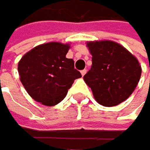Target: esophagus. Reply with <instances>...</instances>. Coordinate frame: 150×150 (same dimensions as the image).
<instances>
[{"mask_svg": "<svg viewBox=\"0 0 150 150\" xmlns=\"http://www.w3.org/2000/svg\"><path fill=\"white\" fill-rule=\"evenodd\" d=\"M86 73H87V70L86 69H84V70H82V71H81V74H82V76H85Z\"/></svg>", "mask_w": 150, "mask_h": 150, "instance_id": "1", "label": "esophagus"}]
</instances>
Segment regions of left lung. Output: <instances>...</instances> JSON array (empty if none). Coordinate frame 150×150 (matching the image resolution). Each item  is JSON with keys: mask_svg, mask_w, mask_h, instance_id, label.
Instances as JSON below:
<instances>
[{"mask_svg": "<svg viewBox=\"0 0 150 150\" xmlns=\"http://www.w3.org/2000/svg\"><path fill=\"white\" fill-rule=\"evenodd\" d=\"M92 65L84 80L98 103L115 106L131 96L140 80L142 69L137 59L113 41L88 42Z\"/></svg>", "mask_w": 150, "mask_h": 150, "instance_id": "8db88e82", "label": "left lung"}]
</instances>
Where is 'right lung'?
Returning a JSON list of instances; mask_svg holds the SVG:
<instances>
[{
    "instance_id": "add662e5",
    "label": "right lung",
    "mask_w": 150,
    "mask_h": 150,
    "mask_svg": "<svg viewBox=\"0 0 150 150\" xmlns=\"http://www.w3.org/2000/svg\"><path fill=\"white\" fill-rule=\"evenodd\" d=\"M70 45L51 42L35 47L18 62L20 81L29 95L45 105L62 102L81 74L74 62L67 59Z\"/></svg>"
}]
</instances>
